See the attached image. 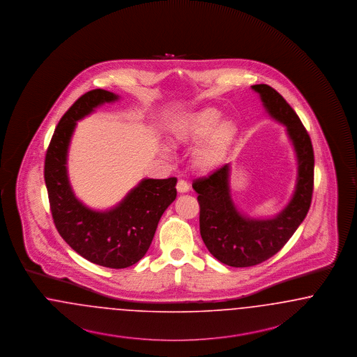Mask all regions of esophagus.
Wrapping results in <instances>:
<instances>
[{"mask_svg":"<svg viewBox=\"0 0 357 357\" xmlns=\"http://www.w3.org/2000/svg\"><path fill=\"white\" fill-rule=\"evenodd\" d=\"M177 190L180 192V193H185L189 190V185H188V183H186L185 180H178V183H177Z\"/></svg>","mask_w":357,"mask_h":357,"instance_id":"1","label":"esophagus"}]
</instances>
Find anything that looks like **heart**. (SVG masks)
Wrapping results in <instances>:
<instances>
[{
    "mask_svg": "<svg viewBox=\"0 0 357 357\" xmlns=\"http://www.w3.org/2000/svg\"><path fill=\"white\" fill-rule=\"evenodd\" d=\"M220 117L218 109H202L189 114L174 129V137L178 141H199L204 137L196 152L197 162L204 168L220 164L236 135V125L228 120L218 123Z\"/></svg>",
    "mask_w": 357,
    "mask_h": 357,
    "instance_id": "1",
    "label": "heart"
}]
</instances>
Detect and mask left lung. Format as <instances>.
I'll return each instance as SVG.
<instances>
[{
    "instance_id": "1",
    "label": "left lung",
    "mask_w": 357,
    "mask_h": 357,
    "mask_svg": "<svg viewBox=\"0 0 357 357\" xmlns=\"http://www.w3.org/2000/svg\"><path fill=\"white\" fill-rule=\"evenodd\" d=\"M266 112L281 124L295 146L297 184L289 204L273 218H249L233 204L229 164L193 181L200 205V233L208 250L218 261L234 268L263 263L276 255L292 237L310 211L313 193L314 155L310 135L284 97L266 84L253 85Z\"/></svg>"
}]
</instances>
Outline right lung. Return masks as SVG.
I'll list each match as a JSON object with an SVG mask.
<instances>
[{"instance_id":"right-lung-1","label":"right lung","mask_w":357,"mask_h":357,"mask_svg":"<svg viewBox=\"0 0 357 357\" xmlns=\"http://www.w3.org/2000/svg\"><path fill=\"white\" fill-rule=\"evenodd\" d=\"M117 98L104 89L82 94L56 126L44 167L52 218L62 238L84 259L113 269L128 268L144 257L160 218L177 195V178L169 177L142 180L105 212L92 211L76 199L66 173L68 146L76 123L98 105Z\"/></svg>"}]
</instances>
